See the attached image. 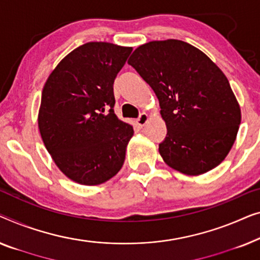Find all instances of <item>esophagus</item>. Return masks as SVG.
Instances as JSON below:
<instances>
[{
  "label": "esophagus",
  "mask_w": 260,
  "mask_h": 260,
  "mask_svg": "<svg viewBox=\"0 0 260 260\" xmlns=\"http://www.w3.org/2000/svg\"><path fill=\"white\" fill-rule=\"evenodd\" d=\"M148 114H146V113H141L140 115H139V118L137 119V125L139 127H144L146 123L148 121Z\"/></svg>",
  "instance_id": "34e87169"
}]
</instances>
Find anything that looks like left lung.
<instances>
[{
  "mask_svg": "<svg viewBox=\"0 0 260 260\" xmlns=\"http://www.w3.org/2000/svg\"><path fill=\"white\" fill-rule=\"evenodd\" d=\"M159 100L167 135L159 145L175 171L199 175L217 167L238 133L241 113L228 78L213 61L180 40L152 41L128 60Z\"/></svg>",
  "mask_w": 260,
  "mask_h": 260,
  "instance_id": "obj_1",
  "label": "left lung"
}]
</instances>
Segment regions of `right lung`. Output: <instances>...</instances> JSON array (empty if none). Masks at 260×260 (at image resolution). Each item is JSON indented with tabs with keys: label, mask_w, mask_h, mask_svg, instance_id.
<instances>
[{
	"label": "right lung",
	"mask_w": 260,
	"mask_h": 260,
	"mask_svg": "<svg viewBox=\"0 0 260 260\" xmlns=\"http://www.w3.org/2000/svg\"><path fill=\"white\" fill-rule=\"evenodd\" d=\"M131 47L88 42L60 61L42 90L39 129L60 171L99 185L121 170L133 127L114 113L113 83Z\"/></svg>",
	"instance_id": "right-lung-1"
}]
</instances>
